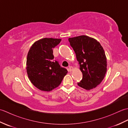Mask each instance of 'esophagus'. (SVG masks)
I'll return each instance as SVG.
<instances>
[{"label": "esophagus", "mask_w": 128, "mask_h": 128, "mask_svg": "<svg viewBox=\"0 0 128 128\" xmlns=\"http://www.w3.org/2000/svg\"><path fill=\"white\" fill-rule=\"evenodd\" d=\"M72 70H73V68L72 66H69V68H68V71L69 72H71L72 71Z\"/></svg>", "instance_id": "esophagus-1"}]
</instances>
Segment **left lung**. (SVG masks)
Returning a JSON list of instances; mask_svg holds the SVG:
<instances>
[{
	"label": "left lung",
	"instance_id": "obj_1",
	"mask_svg": "<svg viewBox=\"0 0 128 128\" xmlns=\"http://www.w3.org/2000/svg\"><path fill=\"white\" fill-rule=\"evenodd\" d=\"M68 40L82 73V79L78 85L86 90L95 88L102 82L107 72L104 50L96 39L85 35Z\"/></svg>",
	"mask_w": 128,
	"mask_h": 128
}]
</instances>
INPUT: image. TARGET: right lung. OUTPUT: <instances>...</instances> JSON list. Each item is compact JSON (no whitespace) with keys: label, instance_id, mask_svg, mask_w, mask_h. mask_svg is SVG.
<instances>
[{"label":"right lung","instance_id":"add662e5","mask_svg":"<svg viewBox=\"0 0 128 128\" xmlns=\"http://www.w3.org/2000/svg\"><path fill=\"white\" fill-rule=\"evenodd\" d=\"M62 39L44 38L32 45L27 56L26 70L33 85L43 91H50L57 88L67 74L54 59L53 49Z\"/></svg>","mask_w":128,"mask_h":128}]
</instances>
